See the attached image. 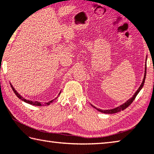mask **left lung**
<instances>
[{
  "label": "left lung",
  "instance_id": "obj_1",
  "mask_svg": "<svg viewBox=\"0 0 154 154\" xmlns=\"http://www.w3.org/2000/svg\"><path fill=\"white\" fill-rule=\"evenodd\" d=\"M147 55L146 56V62H147ZM146 73H147V64H145V74H144V78H143V80L142 83H141L140 87L138 88V90H136V92L134 93V94L133 95L132 97H131V98H130V99H128V101H127L125 103H124L123 104L121 105V106H119L118 107H116L115 108H113V109H99V108H97L96 107H94V106H91L92 107H94V108H96L97 110L99 111L100 112H102V113H104V114H114V113H116V112H119L120 111L122 110H124V109H126L128 107L130 106V105L132 103L134 99H135L136 97L137 96V94L139 93V92L140 91L141 89L143 88V87L144 86V83H145V77H146Z\"/></svg>",
  "mask_w": 154,
  "mask_h": 154
}]
</instances>
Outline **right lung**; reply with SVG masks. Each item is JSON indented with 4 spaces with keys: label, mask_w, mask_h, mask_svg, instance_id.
<instances>
[{
    "label": "right lung",
    "mask_w": 154,
    "mask_h": 154,
    "mask_svg": "<svg viewBox=\"0 0 154 154\" xmlns=\"http://www.w3.org/2000/svg\"><path fill=\"white\" fill-rule=\"evenodd\" d=\"M10 85H11V87L12 90H13V91L14 92V93L16 94V96L18 97L19 99H21L22 101H23L24 102H25V103H29V104H31V105H33V106H48V105H49V104H51V103H52V102L53 101V100H55V99H56L57 98V97H56L55 99H53V100H51V101H48V102H45V103H41V102H38V101H30V100H26V99L23 98V97H22L21 95H20V94H19L18 92L16 91V90H15V88H14V86H12V85H11V84H10ZM60 93H61V92H60L59 94H58V95H60Z\"/></svg>",
    "instance_id": "add662e5"
}]
</instances>
